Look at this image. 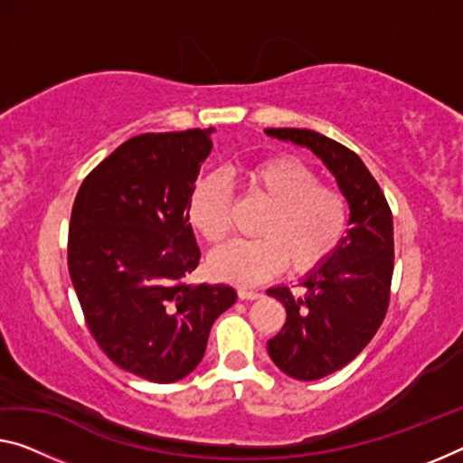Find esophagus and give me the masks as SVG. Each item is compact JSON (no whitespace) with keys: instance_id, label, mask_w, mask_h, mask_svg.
Wrapping results in <instances>:
<instances>
[{"instance_id":"obj_1","label":"esophagus","mask_w":463,"mask_h":463,"mask_svg":"<svg viewBox=\"0 0 463 463\" xmlns=\"http://www.w3.org/2000/svg\"><path fill=\"white\" fill-rule=\"evenodd\" d=\"M238 296H240V300H259V298H260L259 291L246 289V288H240L238 289Z\"/></svg>"}]
</instances>
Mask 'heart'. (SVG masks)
I'll return each instance as SVG.
<instances>
[{"instance_id":"b5f03b06","label":"heart","mask_w":463,"mask_h":463,"mask_svg":"<svg viewBox=\"0 0 463 463\" xmlns=\"http://www.w3.org/2000/svg\"><path fill=\"white\" fill-rule=\"evenodd\" d=\"M248 196L269 204L256 225L259 240L233 241L211 256L217 279L256 286L289 267L306 273L325 262L347 227V201L337 188L318 184V175L289 155L256 159L236 172ZM190 223L209 244H222L232 230V192L217 175L194 184L188 203Z\"/></svg>"}]
</instances>
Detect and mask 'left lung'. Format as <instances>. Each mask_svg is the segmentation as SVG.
Instances as JSON below:
<instances>
[{
    "label": "left lung",
    "instance_id": "obj_1",
    "mask_svg": "<svg viewBox=\"0 0 463 463\" xmlns=\"http://www.w3.org/2000/svg\"><path fill=\"white\" fill-rule=\"evenodd\" d=\"M269 137L310 148L335 175L350 204V230L300 291L269 288L286 306L281 331L267 341L275 366L298 381L344 368L371 344L387 315L393 277V215L379 184L350 148L315 130L267 128Z\"/></svg>",
    "mask_w": 463,
    "mask_h": 463
}]
</instances>
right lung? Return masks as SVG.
I'll return each mask as SVG.
<instances>
[{
    "label": "right lung",
    "instance_id": "add662e5",
    "mask_svg": "<svg viewBox=\"0 0 463 463\" xmlns=\"http://www.w3.org/2000/svg\"><path fill=\"white\" fill-rule=\"evenodd\" d=\"M213 128L140 134L84 177L68 233V269L92 337L124 371L175 383L201 364L230 286H188L201 250L188 203Z\"/></svg>",
    "mask_w": 463,
    "mask_h": 463
}]
</instances>
